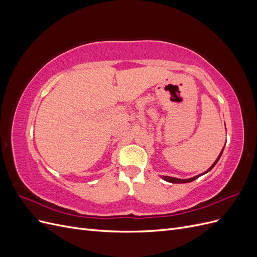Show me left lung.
<instances>
[{"label": "left lung", "instance_id": "8db88e82", "mask_svg": "<svg viewBox=\"0 0 257 257\" xmlns=\"http://www.w3.org/2000/svg\"><path fill=\"white\" fill-rule=\"evenodd\" d=\"M223 150H224V148H223ZM223 150L221 151V153H220V155H219V157H217V159L215 160V162L213 163V164H212V166L211 167H210L208 170H207V172L206 173H208V172H210V170H211L213 167H214V165L216 164V163H217V161H219L220 160V158H221V155H222V153H223ZM205 173V174H206ZM201 175H198V176H195V177H193V178H190V179H178V178H173V177H168V176H163L162 178L163 179H164V180L165 181H168V182H172V183H188V182H191V181H194V180H195V179H197L198 177H200Z\"/></svg>", "mask_w": 257, "mask_h": 257}]
</instances>
